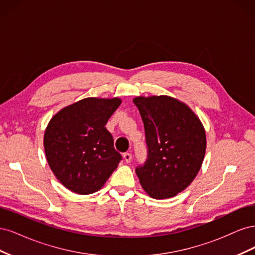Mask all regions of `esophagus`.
<instances>
[{"mask_svg":"<svg viewBox=\"0 0 255 255\" xmlns=\"http://www.w3.org/2000/svg\"><path fill=\"white\" fill-rule=\"evenodd\" d=\"M123 158H125L127 163H130V160H132V154L127 152V153L123 154Z\"/></svg>","mask_w":255,"mask_h":255,"instance_id":"1","label":"esophagus"}]
</instances>
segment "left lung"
I'll return each mask as SVG.
<instances>
[{
  "mask_svg": "<svg viewBox=\"0 0 255 255\" xmlns=\"http://www.w3.org/2000/svg\"><path fill=\"white\" fill-rule=\"evenodd\" d=\"M133 102L148 145V159L136 168V174L151 198H172L189 186L202 166L204 127L188 105L172 97L140 96Z\"/></svg>",
  "mask_w": 255,
  "mask_h": 255,
  "instance_id": "obj_1",
  "label": "left lung"
}]
</instances>
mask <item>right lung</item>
<instances>
[{"instance_id":"add662e5","label":"right lung","mask_w":255,"mask_h":255,"mask_svg":"<svg viewBox=\"0 0 255 255\" xmlns=\"http://www.w3.org/2000/svg\"><path fill=\"white\" fill-rule=\"evenodd\" d=\"M121 99L86 98L55 114L44 130L48 164L66 188L79 195L101 189L121 160L105 125Z\"/></svg>"}]
</instances>
